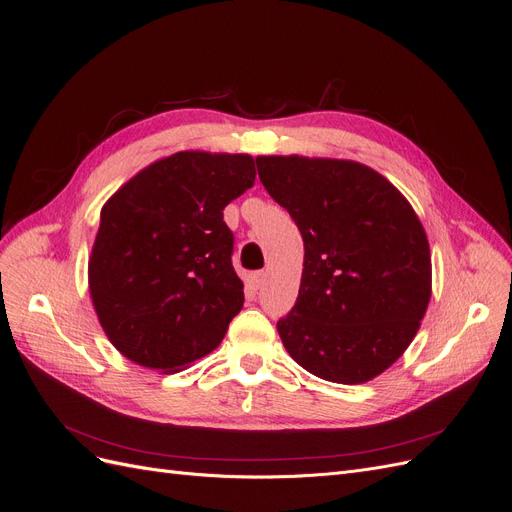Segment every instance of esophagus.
<instances>
[{"instance_id": "1", "label": "esophagus", "mask_w": 512, "mask_h": 512, "mask_svg": "<svg viewBox=\"0 0 512 512\" xmlns=\"http://www.w3.org/2000/svg\"><path fill=\"white\" fill-rule=\"evenodd\" d=\"M251 282H253L255 288H259V286L265 282V272H255V274L251 276Z\"/></svg>"}]
</instances>
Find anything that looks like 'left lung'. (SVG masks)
I'll return each mask as SVG.
<instances>
[{"instance_id": "obj_1", "label": "left lung", "mask_w": 512, "mask_h": 512, "mask_svg": "<svg viewBox=\"0 0 512 512\" xmlns=\"http://www.w3.org/2000/svg\"><path fill=\"white\" fill-rule=\"evenodd\" d=\"M255 161L305 242L297 303L278 321L282 344L321 380H373L407 351L432 297V257L415 209L359 161Z\"/></svg>"}]
</instances>
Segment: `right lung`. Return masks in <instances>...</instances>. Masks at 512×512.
<instances>
[{
    "mask_svg": "<svg viewBox=\"0 0 512 512\" xmlns=\"http://www.w3.org/2000/svg\"><path fill=\"white\" fill-rule=\"evenodd\" d=\"M253 182L247 153L178 151L107 199L89 290L105 336L126 359L174 373L222 342L245 303L224 207Z\"/></svg>",
    "mask_w": 512,
    "mask_h": 512,
    "instance_id": "add662e5",
    "label": "right lung"
}]
</instances>
